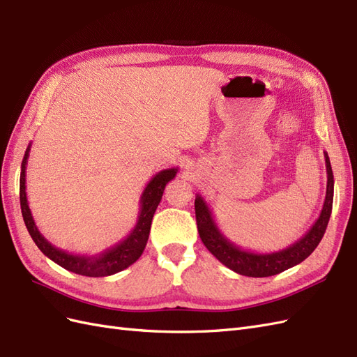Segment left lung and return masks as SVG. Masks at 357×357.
I'll use <instances>...</instances> for the list:
<instances>
[{
    "label": "left lung",
    "instance_id": "8db88e82",
    "mask_svg": "<svg viewBox=\"0 0 357 357\" xmlns=\"http://www.w3.org/2000/svg\"><path fill=\"white\" fill-rule=\"evenodd\" d=\"M326 162V174H328V185H326V197L323 202V208L320 211L319 219L314 225L305 232L304 236L290 244L283 250L273 252V253H257L244 250L240 245L234 244L231 240L220 232L218 225L214 222L213 213L208 207V204L204 201L201 195L195 198V214H197V225L198 232L204 245L208 248V252L220 261L225 266H228L232 271L247 277H269L286 271V269L301 264L302 261L314 252V248L319 245L323 238V234L326 231L329 223V218L332 213V202H333V174L328 153L325 152Z\"/></svg>",
    "mask_w": 357,
    "mask_h": 357
}]
</instances>
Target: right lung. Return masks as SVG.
<instances>
[{"mask_svg": "<svg viewBox=\"0 0 357 357\" xmlns=\"http://www.w3.org/2000/svg\"><path fill=\"white\" fill-rule=\"evenodd\" d=\"M31 150V143L26 147V152L22 160V167H20V181H19V193H20V208H22L24 222L26 225V229L34 240L37 247L43 252V255L47 256L50 261L58 264L59 266L68 269L71 273L86 275V277H107L113 275L119 271H123L129 265H132L137 259L143 255L149 234H150V225H152L153 214L158 208V205L164 195L165 186L168 181L176 177L178 168H167L162 169L150 178L146 185L142 198H139V211L138 219L134 226V229L129 232L126 238L119 241L117 244L105 248L104 252L88 256V255H73L66 250L50 244L45 236L38 231L37 225L32 218L28 198H26V164L28 156Z\"/></svg>", "mask_w": 357, "mask_h": 357, "instance_id": "add662e5", "label": "right lung"}]
</instances>
